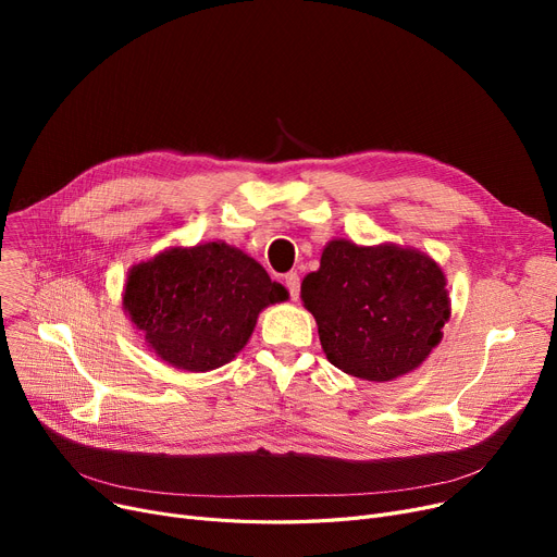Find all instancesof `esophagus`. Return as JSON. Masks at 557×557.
<instances>
[{
  "instance_id": "obj_1",
  "label": "esophagus",
  "mask_w": 557,
  "mask_h": 557,
  "mask_svg": "<svg viewBox=\"0 0 557 557\" xmlns=\"http://www.w3.org/2000/svg\"><path fill=\"white\" fill-rule=\"evenodd\" d=\"M284 286L288 288L290 300H298V296H300V277H298V273H286L284 275Z\"/></svg>"
}]
</instances>
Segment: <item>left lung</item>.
Returning a JSON list of instances; mask_svg holds the SVG:
<instances>
[{
	"instance_id": "1",
	"label": "left lung",
	"mask_w": 557,
	"mask_h": 557,
	"mask_svg": "<svg viewBox=\"0 0 557 557\" xmlns=\"http://www.w3.org/2000/svg\"><path fill=\"white\" fill-rule=\"evenodd\" d=\"M300 296L330 363L376 384L416 370L451 313L443 269L395 244L330 242Z\"/></svg>"
}]
</instances>
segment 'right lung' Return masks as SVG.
<instances>
[{
  "mask_svg": "<svg viewBox=\"0 0 557 557\" xmlns=\"http://www.w3.org/2000/svg\"><path fill=\"white\" fill-rule=\"evenodd\" d=\"M286 298L288 290L252 257L210 242L135 263L124 309L162 361L208 372L242 352L261 309Z\"/></svg>",
  "mask_w": 557,
  "mask_h": 557,
  "instance_id": "obj_1",
  "label": "right lung"
}]
</instances>
